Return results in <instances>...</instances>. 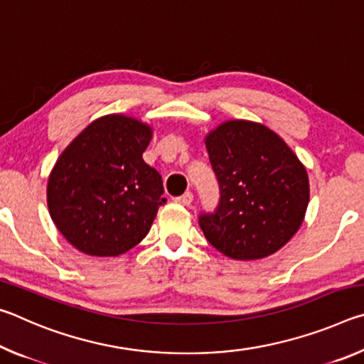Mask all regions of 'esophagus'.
I'll list each match as a JSON object with an SVG mask.
<instances>
[{
	"label": "esophagus",
	"instance_id": "34e87169",
	"mask_svg": "<svg viewBox=\"0 0 364 364\" xmlns=\"http://www.w3.org/2000/svg\"><path fill=\"white\" fill-rule=\"evenodd\" d=\"M193 199H194L193 193H191V191H188V193H184L183 196L176 197L175 202H176V204H180V205H191V204H193Z\"/></svg>",
	"mask_w": 364,
	"mask_h": 364
}]
</instances>
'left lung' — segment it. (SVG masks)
<instances>
[{"label": "left lung", "mask_w": 364, "mask_h": 364, "mask_svg": "<svg viewBox=\"0 0 364 364\" xmlns=\"http://www.w3.org/2000/svg\"><path fill=\"white\" fill-rule=\"evenodd\" d=\"M220 202L199 225L215 249L234 260L278 252L299 231L310 200L306 170L282 138L262 123L230 120L207 134Z\"/></svg>", "instance_id": "8db88e82"}]
</instances>
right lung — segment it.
Instances as JSON below:
<instances>
[{
  "instance_id": "obj_1",
  "label": "right lung",
  "mask_w": 364,
  "mask_h": 364,
  "mask_svg": "<svg viewBox=\"0 0 364 364\" xmlns=\"http://www.w3.org/2000/svg\"><path fill=\"white\" fill-rule=\"evenodd\" d=\"M152 128L112 114L91 122L60 154L48 178V208L59 232L93 257H117L149 232L162 176L143 160Z\"/></svg>"
}]
</instances>
